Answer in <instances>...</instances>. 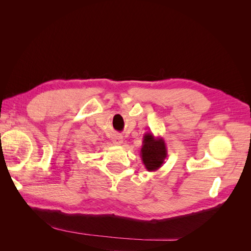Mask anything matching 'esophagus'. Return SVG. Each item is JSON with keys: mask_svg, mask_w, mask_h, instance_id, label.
Returning a JSON list of instances; mask_svg holds the SVG:
<instances>
[{"mask_svg": "<svg viewBox=\"0 0 251 251\" xmlns=\"http://www.w3.org/2000/svg\"><path fill=\"white\" fill-rule=\"evenodd\" d=\"M113 143L115 144V146H121V144L124 143V138L123 136H120L118 134H115L113 136Z\"/></svg>", "mask_w": 251, "mask_h": 251, "instance_id": "obj_1", "label": "esophagus"}]
</instances>
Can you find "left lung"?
I'll use <instances>...</instances> for the list:
<instances>
[{
    "instance_id": "obj_1",
    "label": "left lung",
    "mask_w": 251,
    "mask_h": 251,
    "mask_svg": "<svg viewBox=\"0 0 251 251\" xmlns=\"http://www.w3.org/2000/svg\"><path fill=\"white\" fill-rule=\"evenodd\" d=\"M140 156L144 166L149 172H156L160 169L168 156L164 139L162 137H155L151 132L144 134Z\"/></svg>"
}]
</instances>
